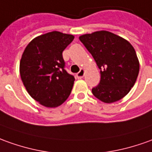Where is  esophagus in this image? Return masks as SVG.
Returning a JSON list of instances; mask_svg holds the SVG:
<instances>
[{"instance_id": "obj_1", "label": "esophagus", "mask_w": 152, "mask_h": 152, "mask_svg": "<svg viewBox=\"0 0 152 152\" xmlns=\"http://www.w3.org/2000/svg\"><path fill=\"white\" fill-rule=\"evenodd\" d=\"M76 76H77V78H83V76H84V69H81L78 74H76Z\"/></svg>"}]
</instances>
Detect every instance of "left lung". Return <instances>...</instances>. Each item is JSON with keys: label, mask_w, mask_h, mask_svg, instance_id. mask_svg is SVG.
Here are the masks:
<instances>
[{"label": "left lung", "mask_w": 152, "mask_h": 152, "mask_svg": "<svg viewBox=\"0 0 152 152\" xmlns=\"http://www.w3.org/2000/svg\"><path fill=\"white\" fill-rule=\"evenodd\" d=\"M94 57L101 79L92 89L102 102L112 103L124 98L134 86L140 64L133 46L125 39L106 30L79 36Z\"/></svg>", "instance_id": "1"}]
</instances>
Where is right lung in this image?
Returning a JSON list of instances; mask_svg holds the SVG:
<instances>
[{"mask_svg":"<svg viewBox=\"0 0 152 152\" xmlns=\"http://www.w3.org/2000/svg\"><path fill=\"white\" fill-rule=\"evenodd\" d=\"M72 34L52 31L32 39L24 50L20 74L28 94L47 107H56L69 98L75 78L64 69L63 51Z\"/></svg>","mask_w":152,"mask_h":152,"instance_id":"add662e5","label":"right lung"}]
</instances>
